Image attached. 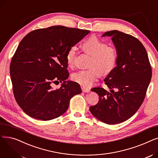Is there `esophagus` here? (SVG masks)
<instances>
[{
    "mask_svg": "<svg viewBox=\"0 0 158 158\" xmlns=\"http://www.w3.org/2000/svg\"><path fill=\"white\" fill-rule=\"evenodd\" d=\"M81 89H82V92H85V93H88V92H89V89H87V88H84V87H82Z\"/></svg>",
    "mask_w": 158,
    "mask_h": 158,
    "instance_id": "obj_1",
    "label": "esophagus"
}]
</instances>
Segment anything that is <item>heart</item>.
Listing matches in <instances>:
<instances>
[{
	"label": "heart",
	"mask_w": 158,
	"mask_h": 158,
	"mask_svg": "<svg viewBox=\"0 0 158 158\" xmlns=\"http://www.w3.org/2000/svg\"><path fill=\"white\" fill-rule=\"evenodd\" d=\"M85 52L92 56L88 69L80 70L74 73L72 80L80 85L88 87L100 77L101 72L106 75L110 73L114 68L118 60L117 51L114 47L107 46L106 44L92 36L86 40L82 44ZM77 47H70L66 54V60L70 66L74 64L77 56Z\"/></svg>",
	"instance_id": "heart-1"
}]
</instances>
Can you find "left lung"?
I'll return each mask as SVG.
<instances>
[{"label": "left lung", "mask_w": 158, "mask_h": 158, "mask_svg": "<svg viewBox=\"0 0 158 158\" xmlns=\"http://www.w3.org/2000/svg\"><path fill=\"white\" fill-rule=\"evenodd\" d=\"M102 36L111 37L118 60L104 79L110 92L101 87L91 89L99 95V101L89 107V111L101 122L116 124L130 118L143 103L152 68L144 46L135 37L117 30L106 32Z\"/></svg>", "instance_id": "1"}]
</instances>
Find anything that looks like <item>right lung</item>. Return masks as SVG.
I'll list each match as a JSON object with an SVG mask.
<instances>
[{"label":"right lung","instance_id":"obj_1","mask_svg":"<svg viewBox=\"0 0 158 158\" xmlns=\"http://www.w3.org/2000/svg\"><path fill=\"white\" fill-rule=\"evenodd\" d=\"M90 31L56 26L32 31L12 57L10 76L15 100L29 117L41 120L57 118L67 110L71 98L82 92L69 73L66 54ZM63 82L53 90L52 83Z\"/></svg>","mask_w":158,"mask_h":158}]
</instances>
